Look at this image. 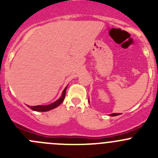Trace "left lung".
I'll use <instances>...</instances> for the list:
<instances>
[{
    "label": "left lung",
    "instance_id": "8db88e82",
    "mask_svg": "<svg viewBox=\"0 0 158 158\" xmlns=\"http://www.w3.org/2000/svg\"><path fill=\"white\" fill-rule=\"evenodd\" d=\"M119 114H120V113H113V114H110V116H117V115H119Z\"/></svg>",
    "mask_w": 158,
    "mask_h": 158
}]
</instances>
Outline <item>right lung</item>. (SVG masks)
Returning a JSON list of instances; mask_svg holds the SVG:
<instances>
[{
    "instance_id": "1",
    "label": "right lung",
    "mask_w": 158,
    "mask_h": 158,
    "mask_svg": "<svg viewBox=\"0 0 158 158\" xmlns=\"http://www.w3.org/2000/svg\"><path fill=\"white\" fill-rule=\"evenodd\" d=\"M68 86V85H67ZM67 86L64 89V90L63 91V93H62V95L60 96V98H59L58 100H56V102H54L51 103L49 105H47V106H27L28 107L30 108L33 111H49V110H52L55 108L58 107L60 104L63 102L65 98V95H66V89H67Z\"/></svg>"
}]
</instances>
